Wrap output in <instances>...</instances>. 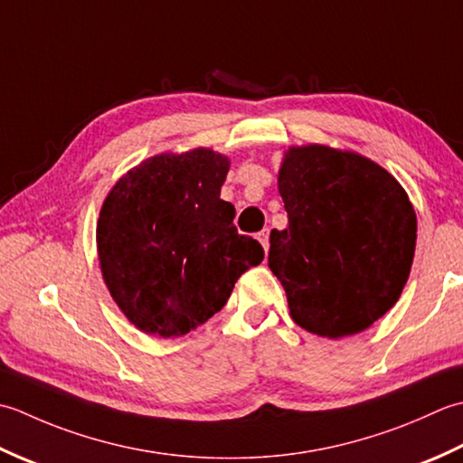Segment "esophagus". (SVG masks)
Masks as SVG:
<instances>
[{
  "instance_id": "esophagus-1",
  "label": "esophagus",
  "mask_w": 463,
  "mask_h": 463,
  "mask_svg": "<svg viewBox=\"0 0 463 463\" xmlns=\"http://www.w3.org/2000/svg\"><path fill=\"white\" fill-rule=\"evenodd\" d=\"M258 240H260V243L263 245V250H269V230H261L260 233H258Z\"/></svg>"
}]
</instances>
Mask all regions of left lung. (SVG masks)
I'll use <instances>...</instances> for the list:
<instances>
[{"instance_id": "left-lung-1", "label": "left lung", "mask_w": 463, "mask_h": 463, "mask_svg": "<svg viewBox=\"0 0 463 463\" xmlns=\"http://www.w3.org/2000/svg\"><path fill=\"white\" fill-rule=\"evenodd\" d=\"M288 228L271 230L268 266L291 317L311 334H360L408 281L416 212L383 167L327 146L291 147L278 177Z\"/></svg>"}]
</instances>
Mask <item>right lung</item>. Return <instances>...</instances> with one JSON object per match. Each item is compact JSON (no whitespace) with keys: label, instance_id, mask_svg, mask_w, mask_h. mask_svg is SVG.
Segmentation results:
<instances>
[{"label":"right lung","instance_id":"right-lung-1","mask_svg":"<svg viewBox=\"0 0 463 463\" xmlns=\"http://www.w3.org/2000/svg\"><path fill=\"white\" fill-rule=\"evenodd\" d=\"M228 157L197 147L146 159L101 205L98 256L119 309L141 332L177 337L228 304L241 273L263 260L220 197Z\"/></svg>","mask_w":463,"mask_h":463}]
</instances>
